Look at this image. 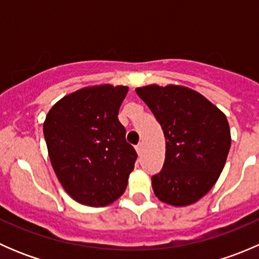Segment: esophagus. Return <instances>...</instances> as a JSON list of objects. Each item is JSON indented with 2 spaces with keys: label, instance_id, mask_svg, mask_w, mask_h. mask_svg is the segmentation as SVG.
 <instances>
[{
  "label": "esophagus",
  "instance_id": "esophagus-1",
  "mask_svg": "<svg viewBox=\"0 0 259 259\" xmlns=\"http://www.w3.org/2000/svg\"><path fill=\"white\" fill-rule=\"evenodd\" d=\"M135 149H137V153L140 155V154H142V151H143V143H139V144L135 146Z\"/></svg>",
  "mask_w": 259,
  "mask_h": 259
}]
</instances>
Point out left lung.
Instances as JSON below:
<instances>
[{"label":"left lung","instance_id":"8db88e82","mask_svg":"<svg viewBox=\"0 0 259 259\" xmlns=\"http://www.w3.org/2000/svg\"><path fill=\"white\" fill-rule=\"evenodd\" d=\"M165 137L163 169L151 177L156 197L184 207L199 200L221 176L231 148L226 115L203 95L178 85L138 88Z\"/></svg>","mask_w":259,"mask_h":259}]
</instances>
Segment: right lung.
Segmentation results:
<instances>
[{"label":"right lung","instance_id":"obj_1","mask_svg":"<svg viewBox=\"0 0 259 259\" xmlns=\"http://www.w3.org/2000/svg\"><path fill=\"white\" fill-rule=\"evenodd\" d=\"M126 94V86L81 89L57 101L44 122L57 179L81 204L104 207L126 189L138 158L117 119Z\"/></svg>","mask_w":259,"mask_h":259}]
</instances>
